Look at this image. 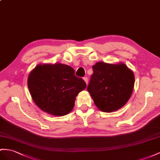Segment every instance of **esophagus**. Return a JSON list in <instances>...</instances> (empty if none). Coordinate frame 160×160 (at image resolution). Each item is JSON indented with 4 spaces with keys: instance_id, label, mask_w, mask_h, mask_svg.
<instances>
[{
    "instance_id": "obj_1",
    "label": "esophagus",
    "mask_w": 160,
    "mask_h": 160,
    "mask_svg": "<svg viewBox=\"0 0 160 160\" xmlns=\"http://www.w3.org/2000/svg\"><path fill=\"white\" fill-rule=\"evenodd\" d=\"M83 79L86 82V83H87V84H88V78L87 77H84Z\"/></svg>"
}]
</instances>
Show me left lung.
Returning a JSON list of instances; mask_svg holds the SVG:
<instances>
[{
	"label": "left lung",
	"instance_id": "obj_1",
	"mask_svg": "<svg viewBox=\"0 0 160 160\" xmlns=\"http://www.w3.org/2000/svg\"><path fill=\"white\" fill-rule=\"evenodd\" d=\"M87 90L101 111L111 112L123 107L132 95L133 72L124 63L98 62L92 66Z\"/></svg>",
	"mask_w": 160,
	"mask_h": 160
}]
</instances>
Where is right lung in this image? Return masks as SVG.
<instances>
[{
    "instance_id": "right-lung-1",
    "label": "right lung",
    "mask_w": 160,
    "mask_h": 160,
    "mask_svg": "<svg viewBox=\"0 0 160 160\" xmlns=\"http://www.w3.org/2000/svg\"><path fill=\"white\" fill-rule=\"evenodd\" d=\"M28 86L34 103L44 112L64 116L73 108L78 93L87 87L72 67L61 63L38 65L31 72Z\"/></svg>"
}]
</instances>
